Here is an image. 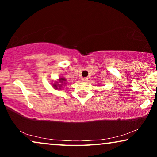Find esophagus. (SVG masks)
Instances as JSON below:
<instances>
[{
	"instance_id": "34e87169",
	"label": "esophagus",
	"mask_w": 157,
	"mask_h": 157,
	"mask_svg": "<svg viewBox=\"0 0 157 157\" xmlns=\"http://www.w3.org/2000/svg\"><path fill=\"white\" fill-rule=\"evenodd\" d=\"M82 81H83V82H87V81H88V78H82Z\"/></svg>"
}]
</instances>
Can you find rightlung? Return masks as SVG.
<instances>
[{
    "label": "right lung",
    "mask_w": 157,
    "mask_h": 157,
    "mask_svg": "<svg viewBox=\"0 0 157 157\" xmlns=\"http://www.w3.org/2000/svg\"><path fill=\"white\" fill-rule=\"evenodd\" d=\"M66 79L65 78H63V77L59 78V82H56L55 83H53V88H54L55 89H60L62 87L63 83H66Z\"/></svg>",
    "instance_id": "add662e5"
}]
</instances>
